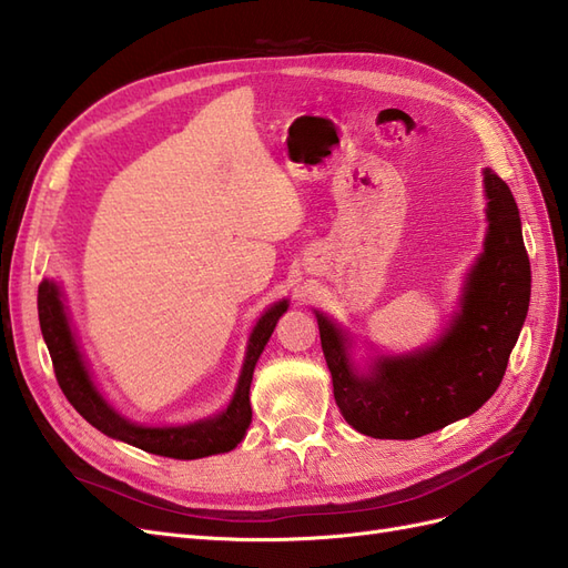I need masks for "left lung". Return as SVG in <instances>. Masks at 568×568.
Masks as SVG:
<instances>
[{
	"instance_id": "1",
	"label": "left lung",
	"mask_w": 568,
	"mask_h": 568,
	"mask_svg": "<svg viewBox=\"0 0 568 568\" xmlns=\"http://www.w3.org/2000/svg\"><path fill=\"white\" fill-rule=\"evenodd\" d=\"M484 251L467 270L457 311L440 334L409 353L357 359L353 334L322 311L320 326L334 398L355 432L412 440L459 422L500 386L530 301V263L509 186L484 168Z\"/></svg>"
}]
</instances>
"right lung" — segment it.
Masks as SVG:
<instances>
[{"label":"right lung","instance_id":"obj_1","mask_svg":"<svg viewBox=\"0 0 568 568\" xmlns=\"http://www.w3.org/2000/svg\"><path fill=\"white\" fill-rule=\"evenodd\" d=\"M40 329L54 363L57 382L71 405L80 412L101 434L109 438L134 445L144 453H153L173 459H201L234 450L244 440L251 426V382L253 369L261 359L267 341L277 326L280 317L288 311V298L267 305L263 315L255 320L246 341V353L239 379L234 384L230 403L211 417H201L186 424H163L146 426L128 419L111 405L101 388L97 386L92 369L84 359L78 343L63 288L54 280H44L38 291Z\"/></svg>","mask_w":568,"mask_h":568}]
</instances>
